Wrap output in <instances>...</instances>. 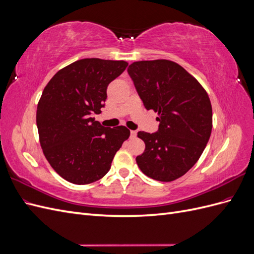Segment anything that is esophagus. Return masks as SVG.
<instances>
[{
	"label": "esophagus",
	"instance_id": "obj_1",
	"mask_svg": "<svg viewBox=\"0 0 254 254\" xmlns=\"http://www.w3.org/2000/svg\"><path fill=\"white\" fill-rule=\"evenodd\" d=\"M130 136H131V137H135L136 136V131H135V130H131V131H130Z\"/></svg>",
	"mask_w": 254,
	"mask_h": 254
}]
</instances>
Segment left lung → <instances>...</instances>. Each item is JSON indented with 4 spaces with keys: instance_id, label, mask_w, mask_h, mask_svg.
<instances>
[{
    "instance_id": "1",
    "label": "left lung",
    "mask_w": 254,
    "mask_h": 254,
    "mask_svg": "<svg viewBox=\"0 0 254 254\" xmlns=\"http://www.w3.org/2000/svg\"><path fill=\"white\" fill-rule=\"evenodd\" d=\"M145 108L158 112V131L137 132L145 150L136 157L149 178L170 182L200 158L212 131V106L198 80L171 60L135 61L128 67Z\"/></svg>"
}]
</instances>
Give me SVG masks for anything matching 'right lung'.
<instances>
[{"label":"right lung","mask_w":254,"mask_h":254,"mask_svg":"<svg viewBox=\"0 0 254 254\" xmlns=\"http://www.w3.org/2000/svg\"><path fill=\"white\" fill-rule=\"evenodd\" d=\"M127 65L124 60L80 59L45 86L36 114L40 145L54 171L66 181L80 186L102 179L129 137L125 126L104 127L91 118L102 112L107 87Z\"/></svg>","instance_id":"add662e5"}]
</instances>
